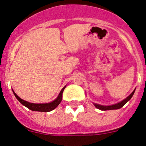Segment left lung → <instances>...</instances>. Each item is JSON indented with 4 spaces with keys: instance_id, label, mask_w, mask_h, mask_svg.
<instances>
[{
    "instance_id": "left-lung-1",
    "label": "left lung",
    "mask_w": 146,
    "mask_h": 146,
    "mask_svg": "<svg viewBox=\"0 0 146 146\" xmlns=\"http://www.w3.org/2000/svg\"><path fill=\"white\" fill-rule=\"evenodd\" d=\"M135 89L134 90V91H133V92H132V93L130 94V95L128 96L127 98H125L124 100H123L122 101H121V102H118V103L112 104V105H108V106L101 105V104H99L94 103V105L95 106L96 108H97V109H100V110H102V111L114 110V109H120V108L122 107L125 104L127 103L128 101L131 100V98L133 97V94H134V93H135Z\"/></svg>"
}]
</instances>
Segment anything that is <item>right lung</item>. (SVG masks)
<instances>
[{
    "mask_svg": "<svg viewBox=\"0 0 146 146\" xmlns=\"http://www.w3.org/2000/svg\"><path fill=\"white\" fill-rule=\"evenodd\" d=\"M66 87V85L61 90L59 94L58 95V96L56 97L55 100H54L50 102H48V103H31V102H27V101L24 100L20 98L15 93L13 90V92L15 98L18 99L19 102H20L22 105L27 107L28 109H30V110L33 111H40V112H49V111H52L53 109H54L56 107H57V106L59 105L60 102H61V100H62V94L63 90H65Z\"/></svg>",
    "mask_w": 146,
    "mask_h": 146,
    "instance_id": "add662e5",
    "label": "right lung"
}]
</instances>
